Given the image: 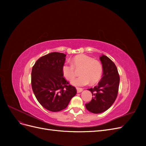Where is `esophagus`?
Listing matches in <instances>:
<instances>
[{
	"label": "esophagus",
	"instance_id": "esophagus-1",
	"mask_svg": "<svg viewBox=\"0 0 146 146\" xmlns=\"http://www.w3.org/2000/svg\"><path fill=\"white\" fill-rule=\"evenodd\" d=\"M82 91H83V89H82V88H77V91L78 93H80V92H81Z\"/></svg>",
	"mask_w": 146,
	"mask_h": 146
}]
</instances>
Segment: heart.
Here are the masks:
<instances>
[{
    "mask_svg": "<svg viewBox=\"0 0 146 146\" xmlns=\"http://www.w3.org/2000/svg\"><path fill=\"white\" fill-rule=\"evenodd\" d=\"M81 68L79 77L71 82L73 85L82 86L88 85L90 82L94 84L98 82L102 77L103 72L102 66L98 60L86 55H78L74 57L72 64L65 63L62 67L64 77L68 80H72L76 76L75 68Z\"/></svg>",
    "mask_w": 146,
    "mask_h": 146,
    "instance_id": "1",
    "label": "heart"
}]
</instances>
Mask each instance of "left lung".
<instances>
[{
    "mask_svg": "<svg viewBox=\"0 0 146 146\" xmlns=\"http://www.w3.org/2000/svg\"><path fill=\"white\" fill-rule=\"evenodd\" d=\"M100 60L103 68L102 78L98 85L88 89L93 97L90 102L85 104L88 111L95 114L103 113L111 107L117 98L120 81L115 64L104 55L100 56Z\"/></svg>",
    "mask_w": 146,
    "mask_h": 146,
    "instance_id": "1",
    "label": "left lung"
}]
</instances>
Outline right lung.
Wrapping results in <instances>:
<instances>
[{
	"instance_id": "1",
	"label": "right lung",
	"mask_w": 146,
	"mask_h": 146,
	"mask_svg": "<svg viewBox=\"0 0 146 146\" xmlns=\"http://www.w3.org/2000/svg\"><path fill=\"white\" fill-rule=\"evenodd\" d=\"M66 55L52 52L35 63L32 70V87L36 99L48 111L56 112L65 109L76 96V88L63 77L62 67Z\"/></svg>"
}]
</instances>
